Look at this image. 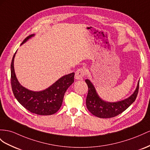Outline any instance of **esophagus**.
Masks as SVG:
<instances>
[{"mask_svg": "<svg viewBox=\"0 0 150 150\" xmlns=\"http://www.w3.org/2000/svg\"><path fill=\"white\" fill-rule=\"evenodd\" d=\"M86 74V71L85 70L83 69H79L76 71L75 72V78L76 80H82L83 77Z\"/></svg>", "mask_w": 150, "mask_h": 150, "instance_id": "1", "label": "esophagus"}]
</instances>
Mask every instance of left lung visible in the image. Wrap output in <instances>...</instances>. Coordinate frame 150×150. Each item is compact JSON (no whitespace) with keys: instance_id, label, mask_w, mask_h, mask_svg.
<instances>
[{"instance_id":"obj_1","label":"left lung","mask_w":150,"mask_h":150,"mask_svg":"<svg viewBox=\"0 0 150 150\" xmlns=\"http://www.w3.org/2000/svg\"><path fill=\"white\" fill-rule=\"evenodd\" d=\"M85 81L89 89L86 99L87 108L94 116L103 118L116 117L128 108L136 100L139 86V80L134 93L124 100L117 102H108L104 101L99 97L93 83L89 79H86Z\"/></svg>"}]
</instances>
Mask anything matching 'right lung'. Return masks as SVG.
I'll use <instances>...</instances> for the list:
<instances>
[{
    "instance_id": "obj_1",
    "label": "right lung",
    "mask_w": 150,
    "mask_h": 150,
    "mask_svg": "<svg viewBox=\"0 0 150 150\" xmlns=\"http://www.w3.org/2000/svg\"><path fill=\"white\" fill-rule=\"evenodd\" d=\"M34 35L32 34L26 37L21 45ZM16 52L13 56L11 64V87L14 97L24 108L31 113L39 115L54 114L62 105L65 92L74 82L75 73L61 76L56 82L43 91L29 90L21 85L15 74L14 60Z\"/></svg>"
}]
</instances>
